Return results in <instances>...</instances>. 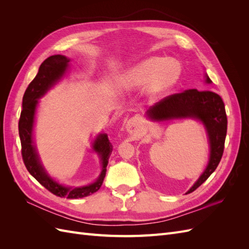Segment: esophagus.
Returning <instances> with one entry per match:
<instances>
[{"instance_id":"34e87169","label":"esophagus","mask_w":249,"mask_h":249,"mask_svg":"<svg viewBox=\"0 0 249 249\" xmlns=\"http://www.w3.org/2000/svg\"><path fill=\"white\" fill-rule=\"evenodd\" d=\"M138 126L139 125H138L137 119L133 118V119H130L129 122H127V124H126V130H127V132L131 133V134L136 133L138 131Z\"/></svg>"}]
</instances>
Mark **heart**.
<instances>
[{"label":"heart","mask_w":249,"mask_h":249,"mask_svg":"<svg viewBox=\"0 0 249 249\" xmlns=\"http://www.w3.org/2000/svg\"><path fill=\"white\" fill-rule=\"evenodd\" d=\"M180 76V65L173 59L152 57L131 67L116 82L122 90L134 89L146 84L149 97H157L176 85Z\"/></svg>","instance_id":"b5f03b06"}]
</instances>
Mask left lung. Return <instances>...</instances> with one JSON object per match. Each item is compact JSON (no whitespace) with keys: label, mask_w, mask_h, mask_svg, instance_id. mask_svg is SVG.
<instances>
[{"label":"left lung","mask_w":249,"mask_h":249,"mask_svg":"<svg viewBox=\"0 0 249 249\" xmlns=\"http://www.w3.org/2000/svg\"><path fill=\"white\" fill-rule=\"evenodd\" d=\"M206 82L211 83L212 81L207 76ZM146 114L155 120L192 117L201 120L205 124L211 145L210 161L197 182L186 194L196 190L215 171L223 155L228 131V117L221 96L211 90H186L184 92L164 97L154 106L149 107Z\"/></svg>","instance_id":"obj_1"}]
</instances>
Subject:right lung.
<instances>
[{
    "label": "right lung",
    "instance_id": "right-lung-1",
    "mask_svg": "<svg viewBox=\"0 0 249 249\" xmlns=\"http://www.w3.org/2000/svg\"><path fill=\"white\" fill-rule=\"evenodd\" d=\"M70 59L62 55H54L47 58L41 63L38 73L27 87L22 96V110L18 122V133L21 144L22 161L28 171L31 173L39 184L47 190L55 194L56 196L66 198H82L96 192L100 189L103 180L106 176L109 157L112 153V144L106 134H101L93 143V148L101 156L103 170L96 182L85 187L70 188L56 183L44 171L37 156L35 146L33 144L32 131L36 105L48 90L61 78L69 65Z\"/></svg>",
    "mask_w": 249,
    "mask_h": 249
}]
</instances>
